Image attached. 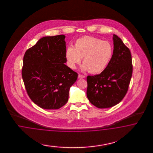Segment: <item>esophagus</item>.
Wrapping results in <instances>:
<instances>
[{
  "label": "esophagus",
  "instance_id": "1",
  "mask_svg": "<svg viewBox=\"0 0 153 153\" xmlns=\"http://www.w3.org/2000/svg\"><path fill=\"white\" fill-rule=\"evenodd\" d=\"M85 76L82 75V74H79V76H78V78L79 79H83V78H85Z\"/></svg>",
  "mask_w": 153,
  "mask_h": 153
}]
</instances>
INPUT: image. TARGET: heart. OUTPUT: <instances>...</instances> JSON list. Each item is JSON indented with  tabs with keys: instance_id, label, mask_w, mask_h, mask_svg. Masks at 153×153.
Returning <instances> with one entry per match:
<instances>
[{
	"instance_id": "obj_1",
	"label": "heart",
	"mask_w": 153,
	"mask_h": 153,
	"mask_svg": "<svg viewBox=\"0 0 153 153\" xmlns=\"http://www.w3.org/2000/svg\"><path fill=\"white\" fill-rule=\"evenodd\" d=\"M113 49L110 42L97 37L85 36L78 39L74 48L68 46L65 51L67 65L74 69L83 58L82 68L93 74L101 73L106 68L113 56Z\"/></svg>"
}]
</instances>
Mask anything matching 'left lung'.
<instances>
[{"label": "left lung", "mask_w": 153, "mask_h": 153, "mask_svg": "<svg viewBox=\"0 0 153 153\" xmlns=\"http://www.w3.org/2000/svg\"><path fill=\"white\" fill-rule=\"evenodd\" d=\"M111 59L100 74L87 77V97L99 108H111L122 101L129 88L132 74V56L128 48L113 35Z\"/></svg>", "instance_id": "1"}]
</instances>
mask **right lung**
<instances>
[{"label":"right lung","instance_id":"add662e5","mask_svg":"<svg viewBox=\"0 0 153 153\" xmlns=\"http://www.w3.org/2000/svg\"><path fill=\"white\" fill-rule=\"evenodd\" d=\"M64 35L46 36L27 49L23 56L22 77L28 97L39 107L57 109L68 100L71 86L78 74L65 65Z\"/></svg>","mask_w":153,"mask_h":153}]
</instances>
